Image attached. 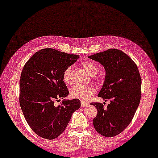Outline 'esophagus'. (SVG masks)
Segmentation results:
<instances>
[{
	"instance_id": "1",
	"label": "esophagus",
	"mask_w": 158,
	"mask_h": 158,
	"mask_svg": "<svg viewBox=\"0 0 158 158\" xmlns=\"http://www.w3.org/2000/svg\"><path fill=\"white\" fill-rule=\"evenodd\" d=\"M88 105V103H86V102H81V106H82V107H84V106H87Z\"/></svg>"
}]
</instances>
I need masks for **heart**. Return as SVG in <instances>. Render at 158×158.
<instances>
[{"instance_id": "obj_1", "label": "heart", "mask_w": 158, "mask_h": 158, "mask_svg": "<svg viewBox=\"0 0 158 158\" xmlns=\"http://www.w3.org/2000/svg\"><path fill=\"white\" fill-rule=\"evenodd\" d=\"M82 66L89 75L95 76L98 73L99 68L96 64L88 60L82 64ZM72 67L69 66L65 69L63 73L62 79L66 84H70L72 83ZM70 95L73 98H77L86 101L90 96L94 95L96 92L95 88L92 85H75L70 89Z\"/></svg>"}]
</instances>
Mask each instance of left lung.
I'll return each mask as SVG.
<instances>
[{
  "mask_svg": "<svg viewBox=\"0 0 158 158\" xmlns=\"http://www.w3.org/2000/svg\"><path fill=\"white\" fill-rule=\"evenodd\" d=\"M88 58L105 68V82L98 96L110 101L105 109L101 103H91L98 110L93 119L94 126L104 136H115L129 125L139 105L141 79L138 67L128 56L117 49L97 53Z\"/></svg>",
  "mask_w": 158,
  "mask_h": 158,
  "instance_id": "8db88e82",
  "label": "left lung"
}]
</instances>
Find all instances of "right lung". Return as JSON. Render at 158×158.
I'll return each mask as SVG.
<instances>
[{
  "label": "right lung",
  "instance_id": "obj_1",
  "mask_svg": "<svg viewBox=\"0 0 158 158\" xmlns=\"http://www.w3.org/2000/svg\"><path fill=\"white\" fill-rule=\"evenodd\" d=\"M51 48L36 52L22 69L19 79V105L26 122L36 135L54 139L64 131L72 114L81 106L79 99H64L69 95L63 73L79 58Z\"/></svg>",
  "mask_w": 158,
  "mask_h": 158
}]
</instances>
